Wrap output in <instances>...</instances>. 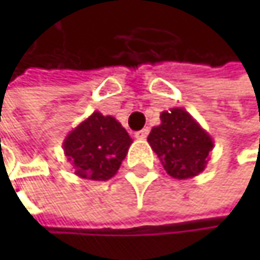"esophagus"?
<instances>
[{"label":"esophagus","mask_w":260,"mask_h":260,"mask_svg":"<svg viewBox=\"0 0 260 260\" xmlns=\"http://www.w3.org/2000/svg\"><path fill=\"white\" fill-rule=\"evenodd\" d=\"M147 135H149V128H144V129L135 132V138H138V140H144Z\"/></svg>","instance_id":"1"}]
</instances>
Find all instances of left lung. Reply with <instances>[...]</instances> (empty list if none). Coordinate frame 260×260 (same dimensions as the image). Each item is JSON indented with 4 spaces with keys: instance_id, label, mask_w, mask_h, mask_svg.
Wrapping results in <instances>:
<instances>
[{
    "instance_id": "1",
    "label": "left lung",
    "mask_w": 260,
    "mask_h": 260,
    "mask_svg": "<svg viewBox=\"0 0 260 260\" xmlns=\"http://www.w3.org/2000/svg\"><path fill=\"white\" fill-rule=\"evenodd\" d=\"M161 125L153 126L147 141L164 170L175 179L200 175L214 149L212 137L183 108L162 111Z\"/></svg>"
}]
</instances>
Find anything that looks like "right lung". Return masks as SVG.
I'll return each mask as SVG.
<instances>
[{"mask_svg": "<svg viewBox=\"0 0 260 260\" xmlns=\"http://www.w3.org/2000/svg\"><path fill=\"white\" fill-rule=\"evenodd\" d=\"M132 138L111 116L94 111L71 131L63 150L75 175L90 181H108L120 169Z\"/></svg>", "mask_w": 260, "mask_h": 260, "instance_id": "right-lung-1", "label": "right lung"}]
</instances>
